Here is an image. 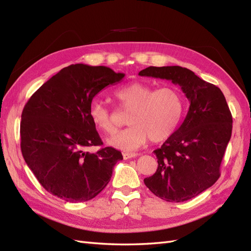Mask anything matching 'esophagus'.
I'll return each instance as SVG.
<instances>
[{
    "mask_svg": "<svg viewBox=\"0 0 251 251\" xmlns=\"http://www.w3.org/2000/svg\"><path fill=\"white\" fill-rule=\"evenodd\" d=\"M122 155H124L125 160H129V158L135 157L137 154L136 153H132V152H125V153H122Z\"/></svg>",
    "mask_w": 251,
    "mask_h": 251,
    "instance_id": "1",
    "label": "esophagus"
}]
</instances>
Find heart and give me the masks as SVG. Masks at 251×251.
Instances as JSON below:
<instances>
[{"label":"heart","instance_id":"heart-1","mask_svg":"<svg viewBox=\"0 0 251 251\" xmlns=\"http://www.w3.org/2000/svg\"><path fill=\"white\" fill-rule=\"evenodd\" d=\"M119 106L129 112V126L107 140L109 146L122 151H134L150 138L162 142L174 134L184 113V99L181 91L173 86L154 89L148 84L133 82L115 91ZM93 124L106 134L117 130L116 115L105 103L94 100L89 105Z\"/></svg>","mask_w":251,"mask_h":251}]
</instances>
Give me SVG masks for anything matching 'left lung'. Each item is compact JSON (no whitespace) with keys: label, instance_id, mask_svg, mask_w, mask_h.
I'll return each mask as SVG.
<instances>
[{"label":"left lung","instance_id":"8db88e82","mask_svg":"<svg viewBox=\"0 0 251 251\" xmlns=\"http://www.w3.org/2000/svg\"><path fill=\"white\" fill-rule=\"evenodd\" d=\"M140 76L169 79L179 85L189 101L178 130L154 150L157 169L144 180L155 196L182 202L211 187L231 138L232 115L222 90L180 66L148 67Z\"/></svg>","mask_w":251,"mask_h":251}]
</instances>
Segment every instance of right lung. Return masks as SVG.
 <instances>
[{"mask_svg": "<svg viewBox=\"0 0 251 251\" xmlns=\"http://www.w3.org/2000/svg\"><path fill=\"white\" fill-rule=\"evenodd\" d=\"M125 73L105 66L70 65L47 81L23 108L21 151L46 191L69 202L95 198L111 180L121 152L103 145L89 117V105L102 89Z\"/></svg>", "mask_w": 251, "mask_h": 251, "instance_id": "obj_1", "label": "right lung"}]
</instances>
